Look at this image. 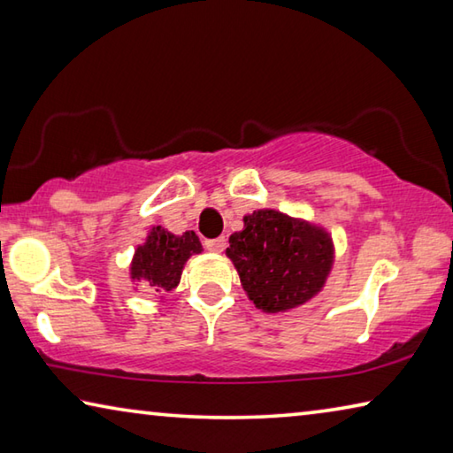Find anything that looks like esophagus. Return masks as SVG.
Listing matches in <instances>:
<instances>
[{
  "mask_svg": "<svg viewBox=\"0 0 453 453\" xmlns=\"http://www.w3.org/2000/svg\"><path fill=\"white\" fill-rule=\"evenodd\" d=\"M226 245H227V240H226L224 235L216 237V240H208V242H205V248H208L210 251H213V254H221V251L226 250Z\"/></svg>",
  "mask_w": 453,
  "mask_h": 453,
  "instance_id": "1",
  "label": "esophagus"
}]
</instances>
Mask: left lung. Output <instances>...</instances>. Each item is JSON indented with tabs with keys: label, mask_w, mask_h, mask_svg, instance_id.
<instances>
[{
	"label": "left lung",
	"mask_w": 453,
	"mask_h": 453,
	"mask_svg": "<svg viewBox=\"0 0 453 453\" xmlns=\"http://www.w3.org/2000/svg\"><path fill=\"white\" fill-rule=\"evenodd\" d=\"M226 256L256 308L278 313L319 294L334 265V242L310 221L257 210L243 218L242 232L229 235Z\"/></svg>",
	"instance_id": "obj_1"
}]
</instances>
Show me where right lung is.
Returning a JSON list of instances; mask_svg holds the SVG:
<instances>
[{"label": "right lung", "instance_id": "1", "mask_svg": "<svg viewBox=\"0 0 453 453\" xmlns=\"http://www.w3.org/2000/svg\"><path fill=\"white\" fill-rule=\"evenodd\" d=\"M202 251V243L194 232L175 235L162 226H153L148 240L137 245L129 275L132 281H143L157 294H165L178 288L188 259Z\"/></svg>", "mask_w": 453, "mask_h": 453}]
</instances>
